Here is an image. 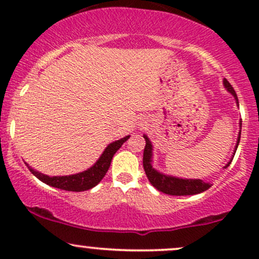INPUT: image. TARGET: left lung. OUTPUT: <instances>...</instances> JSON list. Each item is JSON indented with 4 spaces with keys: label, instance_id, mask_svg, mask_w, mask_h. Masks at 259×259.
I'll return each mask as SVG.
<instances>
[{
    "label": "left lung",
    "instance_id": "left-lung-1",
    "mask_svg": "<svg viewBox=\"0 0 259 259\" xmlns=\"http://www.w3.org/2000/svg\"><path fill=\"white\" fill-rule=\"evenodd\" d=\"M223 84L224 88L230 92L234 96L235 101H236V105L239 106V100H237L236 92L233 89V86L230 85V82L227 79L223 80ZM240 129H241V121H240ZM240 138H241V130L239 132V136H237L236 146H235L233 157L228 162V164L224 168H228L230 165L231 160H233L235 152H236L237 146H239ZM145 141H146V146L144 150V169L145 173H146L148 180L152 185L156 187L157 190L163 194L171 195V196H187V195H197L201 192L206 191L210 187L209 183H204L201 179H183V178H177L171 177V175H167L164 173H160L157 169L153 168L152 165V158H153V146L152 142L150 141L147 135H144Z\"/></svg>",
    "mask_w": 259,
    "mask_h": 259
}]
</instances>
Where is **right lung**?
Wrapping results in <instances>:
<instances>
[{"instance_id":"right-lung-1","label":"right lung","mask_w":259,"mask_h":259,"mask_svg":"<svg viewBox=\"0 0 259 259\" xmlns=\"http://www.w3.org/2000/svg\"><path fill=\"white\" fill-rule=\"evenodd\" d=\"M130 138V135L125 136V138H121L117 141H113L112 144H109L108 146L105 148L102 154L100 156V158L96 160L92 167L86 169L84 171H80L78 174L73 175H63V177H49V175L40 173V171L32 169L29 164L28 165L29 170L31 171L38 180H41L42 183L47 184V185L52 187H57V189L65 190V191H86V190H90L92 187H95L101 180L105 178V175L108 170L109 165H111L112 158L114 156L115 152L121 147V145Z\"/></svg>"}]
</instances>
